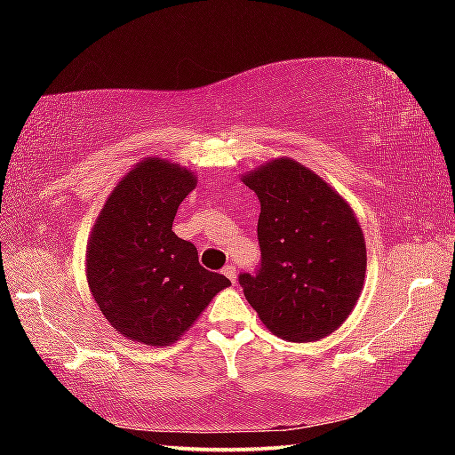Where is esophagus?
I'll return each mask as SVG.
<instances>
[{"label": "esophagus", "mask_w": 455, "mask_h": 455, "mask_svg": "<svg viewBox=\"0 0 455 455\" xmlns=\"http://www.w3.org/2000/svg\"><path fill=\"white\" fill-rule=\"evenodd\" d=\"M222 273H225V276L230 283H236V268L233 265H227L225 268H222Z\"/></svg>", "instance_id": "34e87169"}]
</instances>
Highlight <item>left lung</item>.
I'll return each mask as SVG.
<instances>
[{"label":"left lung","instance_id":"8db88e82","mask_svg":"<svg viewBox=\"0 0 455 455\" xmlns=\"http://www.w3.org/2000/svg\"><path fill=\"white\" fill-rule=\"evenodd\" d=\"M260 203V263L246 301L276 337L319 341L341 327L365 283V236L345 198L301 163L276 158L243 176Z\"/></svg>","mask_w":455,"mask_h":455}]
</instances>
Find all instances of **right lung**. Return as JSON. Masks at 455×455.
<instances>
[{
    "instance_id": "1",
    "label": "right lung",
    "mask_w": 455,
    "mask_h": 455,
    "mask_svg": "<svg viewBox=\"0 0 455 455\" xmlns=\"http://www.w3.org/2000/svg\"><path fill=\"white\" fill-rule=\"evenodd\" d=\"M195 172L144 158L122 179L92 228L86 279L108 323L132 341L163 347L188 331L225 275L198 263L196 246L172 233Z\"/></svg>"
}]
</instances>
